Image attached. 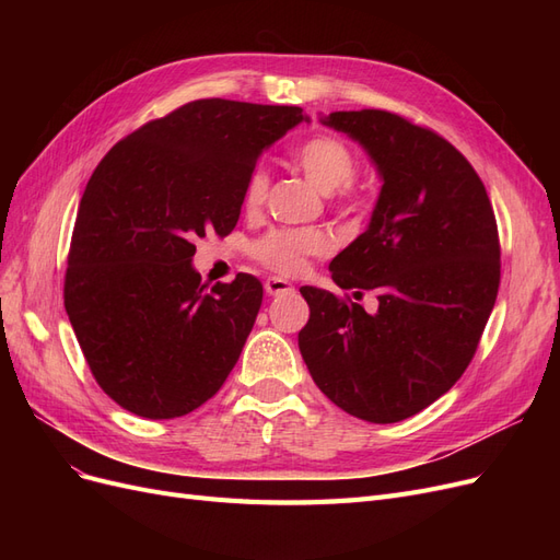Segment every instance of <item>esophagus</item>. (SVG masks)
<instances>
[{"mask_svg": "<svg viewBox=\"0 0 560 560\" xmlns=\"http://www.w3.org/2000/svg\"><path fill=\"white\" fill-rule=\"evenodd\" d=\"M264 290H266L268 296H280V294H290L294 287L287 282V280H282V278H268L264 282Z\"/></svg>", "mask_w": 560, "mask_h": 560, "instance_id": "obj_1", "label": "esophagus"}]
</instances>
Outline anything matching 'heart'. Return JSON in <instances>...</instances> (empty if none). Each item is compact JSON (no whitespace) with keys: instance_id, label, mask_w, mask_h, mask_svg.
Returning a JSON list of instances; mask_svg holds the SVG:
<instances>
[{"instance_id":"b5f03b06","label":"heart","mask_w":560,"mask_h":560,"mask_svg":"<svg viewBox=\"0 0 560 560\" xmlns=\"http://www.w3.org/2000/svg\"><path fill=\"white\" fill-rule=\"evenodd\" d=\"M292 161L319 191L331 194L341 210L354 212L364 206V194L352 182L358 173V159L341 138L329 132L311 135L294 147ZM268 184L264 167H254L243 189V206L249 214L264 208ZM329 249V235L319 229H273L249 247L254 259L284 276L299 273L308 257H322Z\"/></svg>"}]
</instances>
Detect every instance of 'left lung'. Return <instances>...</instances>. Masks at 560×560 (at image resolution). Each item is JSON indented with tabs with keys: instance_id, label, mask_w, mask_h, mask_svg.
Masks as SVG:
<instances>
[{
	"instance_id": "1",
	"label": "left lung",
	"mask_w": 560,
	"mask_h": 560,
	"mask_svg": "<svg viewBox=\"0 0 560 560\" xmlns=\"http://www.w3.org/2000/svg\"><path fill=\"white\" fill-rule=\"evenodd\" d=\"M383 179L374 214L329 264L341 290H374L378 311L301 287L299 331L315 385L369 422H399L465 374L500 287V238L486 186L442 135L393 112H331Z\"/></svg>"
}]
</instances>
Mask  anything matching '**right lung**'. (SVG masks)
<instances>
[{
    "label": "right lung",
    "instance_id": "add662e5",
    "mask_svg": "<svg viewBox=\"0 0 560 560\" xmlns=\"http://www.w3.org/2000/svg\"><path fill=\"white\" fill-rule=\"evenodd\" d=\"M301 121V107L194 100L97 163L79 202L65 311L97 385L126 411L186 416L229 378L264 287L238 273L208 290L194 243L235 229L261 151Z\"/></svg>",
    "mask_w": 560,
    "mask_h": 560
}]
</instances>
